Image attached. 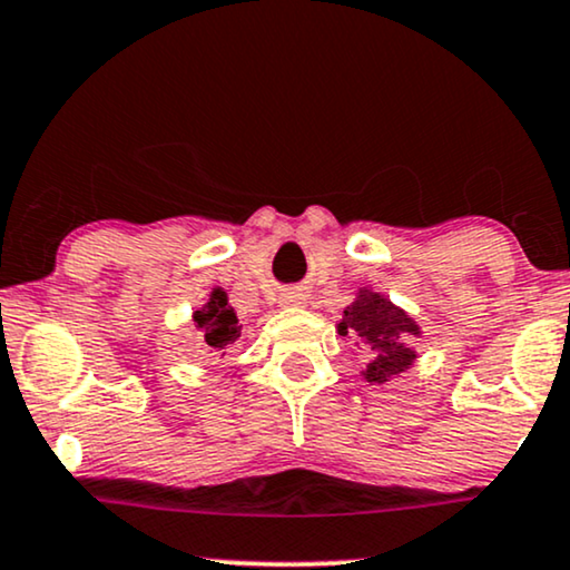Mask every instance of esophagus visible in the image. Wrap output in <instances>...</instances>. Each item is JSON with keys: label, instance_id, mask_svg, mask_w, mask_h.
Returning a JSON list of instances; mask_svg holds the SVG:
<instances>
[{"label": "esophagus", "instance_id": "esophagus-1", "mask_svg": "<svg viewBox=\"0 0 570 570\" xmlns=\"http://www.w3.org/2000/svg\"><path fill=\"white\" fill-rule=\"evenodd\" d=\"M281 302H284V305H305V294L286 292V294H281Z\"/></svg>", "mask_w": 570, "mask_h": 570}]
</instances>
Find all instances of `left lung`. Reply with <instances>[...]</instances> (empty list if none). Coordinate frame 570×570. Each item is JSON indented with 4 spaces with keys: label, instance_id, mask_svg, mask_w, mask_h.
<instances>
[{
    "label": "left lung",
    "instance_id": "8db88e82",
    "mask_svg": "<svg viewBox=\"0 0 570 570\" xmlns=\"http://www.w3.org/2000/svg\"><path fill=\"white\" fill-rule=\"evenodd\" d=\"M338 334H350L368 344L373 360L365 368V379L373 384H384L386 379L410 368L415 360V352L400 344V334H417V326L381 294L360 292V297L344 309Z\"/></svg>",
    "mask_w": 570,
    "mask_h": 570
}]
</instances>
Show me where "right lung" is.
I'll return each mask as SVG.
<instances>
[{
  "label": "right lung",
  "instance_id": "obj_1",
  "mask_svg": "<svg viewBox=\"0 0 570 570\" xmlns=\"http://www.w3.org/2000/svg\"><path fill=\"white\" fill-rule=\"evenodd\" d=\"M194 323H197L202 336H205V344L213 352L228 350L242 334L234 307H228L226 292L220 289L213 292V297L205 305V309H197V313H194Z\"/></svg>",
  "mask_w": 570,
  "mask_h": 570
}]
</instances>
